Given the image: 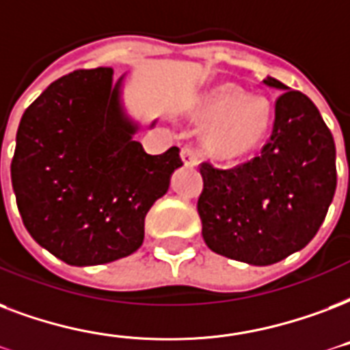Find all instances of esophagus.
<instances>
[{
    "mask_svg": "<svg viewBox=\"0 0 350 350\" xmlns=\"http://www.w3.org/2000/svg\"><path fill=\"white\" fill-rule=\"evenodd\" d=\"M181 161L185 163V167H196V165H198V156H196V152H194L193 148L185 146V148L181 150Z\"/></svg>",
    "mask_w": 350,
    "mask_h": 350,
    "instance_id": "esophagus-1",
    "label": "esophagus"
}]
</instances>
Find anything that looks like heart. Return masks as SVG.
Listing matches in <instances>:
<instances>
[{"label": "heart", "instance_id": "b5f03b06", "mask_svg": "<svg viewBox=\"0 0 350 350\" xmlns=\"http://www.w3.org/2000/svg\"><path fill=\"white\" fill-rule=\"evenodd\" d=\"M189 117L200 126H207L202 137L207 156L234 159L262 143L273 122V108L262 95H247L246 90L226 82L202 93Z\"/></svg>", "mask_w": 350, "mask_h": 350}]
</instances>
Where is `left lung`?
I'll return each mask as SVG.
<instances>
[{"mask_svg":"<svg viewBox=\"0 0 350 350\" xmlns=\"http://www.w3.org/2000/svg\"><path fill=\"white\" fill-rule=\"evenodd\" d=\"M262 82L282 93L260 154L234 169L200 167L205 244L253 266L303 250L321 228L336 191L334 139L316 104L273 77Z\"/></svg>","mask_w":350,"mask_h":350,"instance_id":"left-lung-1","label":"left lung"}]
</instances>
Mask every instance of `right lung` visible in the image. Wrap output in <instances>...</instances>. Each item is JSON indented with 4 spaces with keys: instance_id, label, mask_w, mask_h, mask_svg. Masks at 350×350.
<instances>
[{
    "instance_id": "1",
    "label": "right lung",
    "mask_w": 350,
    "mask_h": 350,
    "mask_svg": "<svg viewBox=\"0 0 350 350\" xmlns=\"http://www.w3.org/2000/svg\"><path fill=\"white\" fill-rule=\"evenodd\" d=\"M124 77L97 68L55 80L16 133L10 176L23 226L71 266L137 252L146 213L183 165L178 146L150 156L135 141L141 126L122 103Z\"/></svg>"
}]
</instances>
